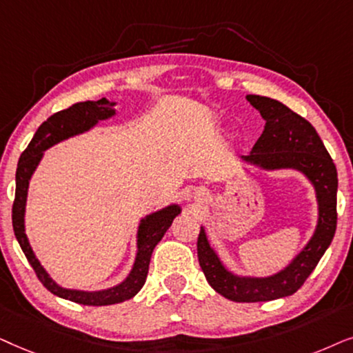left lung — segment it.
I'll use <instances>...</instances> for the list:
<instances>
[{
    "instance_id": "8db88e82",
    "label": "left lung",
    "mask_w": 353,
    "mask_h": 353,
    "mask_svg": "<svg viewBox=\"0 0 353 353\" xmlns=\"http://www.w3.org/2000/svg\"><path fill=\"white\" fill-rule=\"evenodd\" d=\"M266 121L265 130L250 154L248 164L266 171L295 169L307 176L316 192L318 224L303 250L284 270L268 278H248L231 272L211 248L205 229H200L196 253L208 284L232 302H268L297 292L331 245L337 224V171L323 140L307 119L278 100L247 95Z\"/></svg>"
}]
</instances>
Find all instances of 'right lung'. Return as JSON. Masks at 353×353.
Segmentation results:
<instances>
[{
    "label": "right lung",
    "instance_id": "obj_1",
    "mask_svg": "<svg viewBox=\"0 0 353 353\" xmlns=\"http://www.w3.org/2000/svg\"><path fill=\"white\" fill-rule=\"evenodd\" d=\"M114 105L116 103H111L106 98H101L98 101L75 103V105L69 106L68 110L54 112L53 116H50L40 125L34 135V139H32V142L29 143V147L23 150L21 158H19L16 171V199H14L12 203V228L23 255L27 256L30 266L34 268L37 278L40 279V283L51 294L75 303L90 305V307L121 303L124 300L132 299L143 288L145 279H147L148 274L150 258H152L154 247L158 245V242L166 234L174 218L181 213L179 205H169L166 208L148 214L147 218L140 221L137 232V256H135L134 266L128 278L122 281L121 284L114 285V288L95 290V292L64 289L50 278L45 268L37 260L35 253L29 243V239L26 236V224H23L27 190H29L32 174H34L37 166H39L40 159L43 158L45 150L53 147L58 142H63L65 139L74 137V135L87 132L93 125L98 124V121L110 119V117L116 114Z\"/></svg>",
    "mask_w": 353,
    "mask_h": 353
}]
</instances>
